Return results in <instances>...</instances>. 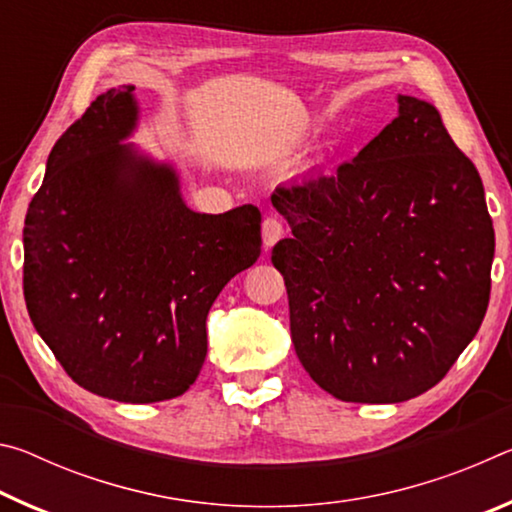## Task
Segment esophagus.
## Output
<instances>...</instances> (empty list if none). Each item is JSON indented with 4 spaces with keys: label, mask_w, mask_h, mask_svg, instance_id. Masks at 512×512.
Returning <instances> with one entry per match:
<instances>
[{
    "label": "esophagus",
    "mask_w": 512,
    "mask_h": 512,
    "mask_svg": "<svg viewBox=\"0 0 512 512\" xmlns=\"http://www.w3.org/2000/svg\"><path fill=\"white\" fill-rule=\"evenodd\" d=\"M262 237H264V246L271 248L277 241L284 237V225L277 216H266L262 223Z\"/></svg>",
    "instance_id": "1"
}]
</instances>
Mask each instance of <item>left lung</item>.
Listing matches in <instances>:
<instances>
[{"label": "left lung", "instance_id": "left-lung-1", "mask_svg": "<svg viewBox=\"0 0 512 512\" xmlns=\"http://www.w3.org/2000/svg\"><path fill=\"white\" fill-rule=\"evenodd\" d=\"M397 101L400 115L352 162L271 196L293 232L271 253L293 348L343 402L429 391L479 332L490 300L495 230L479 171L431 103Z\"/></svg>", "mask_w": 512, "mask_h": 512}]
</instances>
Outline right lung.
I'll list each match as a JSON object with an SVG mask.
<instances>
[{
	"instance_id": "add662e5",
	"label": "right lung",
	"mask_w": 512,
	"mask_h": 512,
	"mask_svg": "<svg viewBox=\"0 0 512 512\" xmlns=\"http://www.w3.org/2000/svg\"><path fill=\"white\" fill-rule=\"evenodd\" d=\"M133 85L112 88L58 137L24 219V300L76 384L117 402L183 395L207 354L212 302L262 253V214H198L173 169L119 140Z\"/></svg>"
}]
</instances>
